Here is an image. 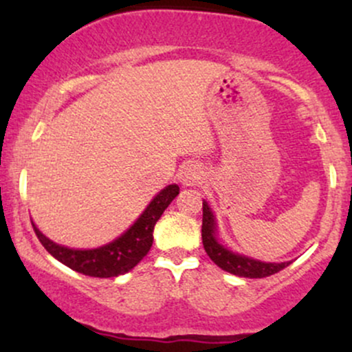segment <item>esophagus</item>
Listing matches in <instances>:
<instances>
[{"label": "esophagus", "instance_id": "esophagus-1", "mask_svg": "<svg viewBox=\"0 0 352 352\" xmlns=\"http://www.w3.org/2000/svg\"><path fill=\"white\" fill-rule=\"evenodd\" d=\"M204 179V168L199 164H188L180 170V182L184 187H195Z\"/></svg>", "mask_w": 352, "mask_h": 352}]
</instances>
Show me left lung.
I'll list each match as a JSON object with an SVG mask.
<instances>
[{
	"label": "left lung",
	"instance_id": "8db88e82",
	"mask_svg": "<svg viewBox=\"0 0 352 352\" xmlns=\"http://www.w3.org/2000/svg\"><path fill=\"white\" fill-rule=\"evenodd\" d=\"M201 241L204 248L210 260L217 266H220L223 272L235 274L241 278H266L272 274L281 272L292 261L285 263H268V261L254 260V258L246 256V254L232 252L223 241L218 238L217 218L215 213L210 208L208 201L204 200V220H201Z\"/></svg>",
	"mask_w": 352,
	"mask_h": 352
}]
</instances>
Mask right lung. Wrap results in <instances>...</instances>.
Masks as SVG:
<instances>
[{"mask_svg": "<svg viewBox=\"0 0 352 352\" xmlns=\"http://www.w3.org/2000/svg\"><path fill=\"white\" fill-rule=\"evenodd\" d=\"M179 192L180 188L177 184L167 185L153 197L151 204L122 235L98 248L82 250L59 245L44 235L34 221L31 223L44 248L67 268L94 278L119 276L131 272L148 253L153 241V227Z\"/></svg>", "mask_w": 352, "mask_h": 352, "instance_id": "right-lung-1", "label": "right lung"}]
</instances>
